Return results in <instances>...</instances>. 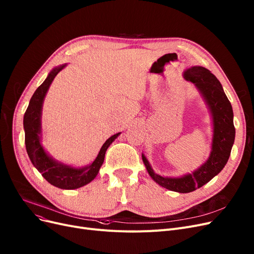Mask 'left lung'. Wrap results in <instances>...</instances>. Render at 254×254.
I'll use <instances>...</instances> for the list:
<instances>
[{"instance_id":"obj_1","label":"left lung","mask_w":254,"mask_h":254,"mask_svg":"<svg viewBox=\"0 0 254 254\" xmlns=\"http://www.w3.org/2000/svg\"><path fill=\"white\" fill-rule=\"evenodd\" d=\"M184 78L194 83L202 92L212 113L214 135L208 161L192 174L180 178H165L155 174L147 159L142 154L143 163L151 178L163 188L181 193L202 188L224 168L229 161L236 134L232 105L225 96L219 80L204 66H191L185 71Z\"/></svg>"}]
</instances>
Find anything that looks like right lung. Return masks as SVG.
Masks as SVG:
<instances>
[{"label":"right lung","instance_id":"obj_1","mask_svg":"<svg viewBox=\"0 0 254 254\" xmlns=\"http://www.w3.org/2000/svg\"><path fill=\"white\" fill-rule=\"evenodd\" d=\"M64 68V65H61L59 68L53 69L45 79V81L34 92L23 117V127L25 134L24 143L26 152H28L32 164L50 184L63 190H75L81 188V186L89 183L96 178L101 166L104 163L107 148L118 137L120 132L111 136L103 144L97 158L92 162V164L85 168L76 169L64 166L47 155L41 143H40L42 104L49 85L59 72Z\"/></svg>","mask_w":254,"mask_h":254}]
</instances>
